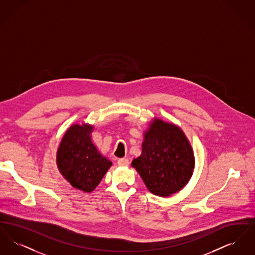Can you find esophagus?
<instances>
[{
    "label": "esophagus",
    "instance_id": "esophagus-1",
    "mask_svg": "<svg viewBox=\"0 0 255 255\" xmlns=\"http://www.w3.org/2000/svg\"><path fill=\"white\" fill-rule=\"evenodd\" d=\"M118 164L120 166H128L129 165V159L126 158H120L118 160Z\"/></svg>",
    "mask_w": 255,
    "mask_h": 255
}]
</instances>
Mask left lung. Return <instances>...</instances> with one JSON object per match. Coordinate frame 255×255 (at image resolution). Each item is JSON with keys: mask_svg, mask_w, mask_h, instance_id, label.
I'll use <instances>...</instances> for the list:
<instances>
[{"mask_svg": "<svg viewBox=\"0 0 255 255\" xmlns=\"http://www.w3.org/2000/svg\"><path fill=\"white\" fill-rule=\"evenodd\" d=\"M194 165L192 147L182 129L158 119L150 123L144 133L141 155L132 161L148 190L161 197L183 188L193 174Z\"/></svg>", "mask_w": 255, "mask_h": 255, "instance_id": "obj_1", "label": "left lung"}]
</instances>
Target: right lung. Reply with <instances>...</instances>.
<instances>
[{"label":"right lung","mask_w":255,"mask_h":255,"mask_svg":"<svg viewBox=\"0 0 255 255\" xmlns=\"http://www.w3.org/2000/svg\"><path fill=\"white\" fill-rule=\"evenodd\" d=\"M94 127L73 124L64 134L57 150L56 163L63 177L74 188L92 192L112 166L91 139Z\"/></svg>","instance_id":"right-lung-1"}]
</instances>
